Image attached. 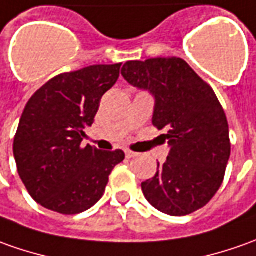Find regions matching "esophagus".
<instances>
[{
	"label": "esophagus",
	"mask_w": 256,
	"mask_h": 256,
	"mask_svg": "<svg viewBox=\"0 0 256 256\" xmlns=\"http://www.w3.org/2000/svg\"><path fill=\"white\" fill-rule=\"evenodd\" d=\"M137 156H138L137 152H133V151L126 150V157H128V158H136Z\"/></svg>",
	"instance_id": "obj_1"
}]
</instances>
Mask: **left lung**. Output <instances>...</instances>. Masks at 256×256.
I'll list each match as a JSON object with an SVG mask.
<instances>
[{"mask_svg": "<svg viewBox=\"0 0 256 256\" xmlns=\"http://www.w3.org/2000/svg\"><path fill=\"white\" fill-rule=\"evenodd\" d=\"M122 76L154 95L152 124L166 128L161 136L170 154L142 184L146 199L170 216L206 206L223 184L231 152L228 122L214 91L179 57L128 62Z\"/></svg>", "mask_w": 256, "mask_h": 256, "instance_id": "1", "label": "left lung"}]
</instances>
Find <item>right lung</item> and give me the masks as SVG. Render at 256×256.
Returning a JSON list of instances; mask_svg holds the SVG:
<instances>
[{
  "instance_id": "1",
  "label": "right lung",
  "mask_w": 256,
  "mask_h": 256,
  "mask_svg": "<svg viewBox=\"0 0 256 256\" xmlns=\"http://www.w3.org/2000/svg\"><path fill=\"white\" fill-rule=\"evenodd\" d=\"M119 64H98L52 78L26 104L14 138L18 174L43 208L78 214L102 198L122 150L82 147L100 98L118 81Z\"/></svg>"
}]
</instances>
